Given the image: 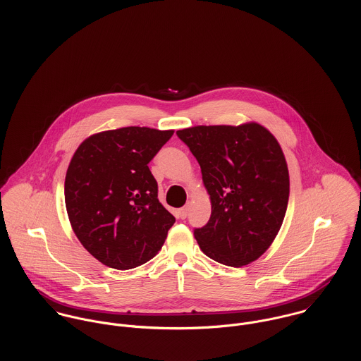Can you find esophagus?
I'll list each match as a JSON object with an SVG mask.
<instances>
[{
    "instance_id": "1",
    "label": "esophagus",
    "mask_w": 361,
    "mask_h": 361,
    "mask_svg": "<svg viewBox=\"0 0 361 361\" xmlns=\"http://www.w3.org/2000/svg\"><path fill=\"white\" fill-rule=\"evenodd\" d=\"M188 212H189V207H182V208H179L178 209V215H179V218H182V219H185L186 216H188Z\"/></svg>"
}]
</instances>
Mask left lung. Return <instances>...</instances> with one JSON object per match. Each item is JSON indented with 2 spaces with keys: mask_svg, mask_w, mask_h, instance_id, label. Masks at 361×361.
<instances>
[{
  "mask_svg": "<svg viewBox=\"0 0 361 361\" xmlns=\"http://www.w3.org/2000/svg\"><path fill=\"white\" fill-rule=\"evenodd\" d=\"M176 135L200 164L211 200L206 226L195 229L202 252L229 267L256 261L276 238L289 200L278 140L256 122L200 125Z\"/></svg>",
  "mask_w": 361,
  "mask_h": 361,
  "instance_id": "obj_1",
  "label": "left lung"
}]
</instances>
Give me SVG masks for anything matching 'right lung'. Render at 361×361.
<instances>
[{"mask_svg":"<svg viewBox=\"0 0 361 361\" xmlns=\"http://www.w3.org/2000/svg\"><path fill=\"white\" fill-rule=\"evenodd\" d=\"M173 130L128 126L87 137L65 176V206L83 247L104 265L130 269L161 250L175 216L158 200L149 168Z\"/></svg>","mask_w":361,"mask_h":361,"instance_id":"obj_1","label":"right lung"}]
</instances>
